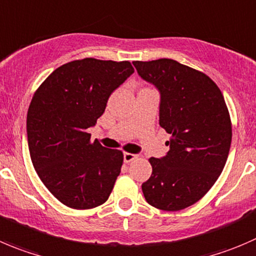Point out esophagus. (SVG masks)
Listing matches in <instances>:
<instances>
[{
  "label": "esophagus",
  "mask_w": 256,
  "mask_h": 256,
  "mask_svg": "<svg viewBox=\"0 0 256 256\" xmlns=\"http://www.w3.org/2000/svg\"><path fill=\"white\" fill-rule=\"evenodd\" d=\"M136 158H138V155H135V154H130V152L124 154V161H125V162H131V161L135 160Z\"/></svg>",
  "instance_id": "34e87169"
}]
</instances>
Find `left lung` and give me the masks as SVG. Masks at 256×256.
I'll return each mask as SVG.
<instances>
[{
    "label": "left lung",
    "instance_id": "obj_1",
    "mask_svg": "<svg viewBox=\"0 0 256 256\" xmlns=\"http://www.w3.org/2000/svg\"><path fill=\"white\" fill-rule=\"evenodd\" d=\"M132 64L160 92L158 124L170 134L168 154L150 158L144 196L160 210H182L206 194L226 162L232 121L224 96L209 76L175 60Z\"/></svg>",
    "mask_w": 256,
    "mask_h": 256
}]
</instances>
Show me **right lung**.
Returning a JSON list of instances; mask_svg holds the SVG:
<instances>
[{
    "mask_svg": "<svg viewBox=\"0 0 256 256\" xmlns=\"http://www.w3.org/2000/svg\"><path fill=\"white\" fill-rule=\"evenodd\" d=\"M132 74L128 61L76 60L56 68L34 92L27 112L30 156L44 185L66 206L92 209L110 196L124 155L91 142L88 128Z\"/></svg>",
    "mask_w": 256,
    "mask_h": 256,
    "instance_id": "obj_1",
    "label": "right lung"
}]
</instances>
